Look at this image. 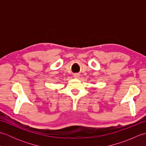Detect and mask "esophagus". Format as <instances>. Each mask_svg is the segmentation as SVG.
<instances>
[{
  "instance_id": "1",
  "label": "esophagus",
  "mask_w": 146,
  "mask_h": 146,
  "mask_svg": "<svg viewBox=\"0 0 146 146\" xmlns=\"http://www.w3.org/2000/svg\"><path fill=\"white\" fill-rule=\"evenodd\" d=\"M74 78H78L79 77H80V75L78 73H75V74H74Z\"/></svg>"
}]
</instances>
